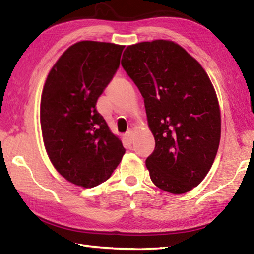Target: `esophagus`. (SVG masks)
<instances>
[{"mask_svg":"<svg viewBox=\"0 0 254 254\" xmlns=\"http://www.w3.org/2000/svg\"><path fill=\"white\" fill-rule=\"evenodd\" d=\"M133 136H134V134H133V131H127V134H126V139L128 143H132L133 141Z\"/></svg>","mask_w":254,"mask_h":254,"instance_id":"34e87169","label":"esophagus"}]
</instances>
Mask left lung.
Returning <instances> with one entry per match:
<instances>
[{
  "label": "left lung",
  "instance_id": "8db88e82",
  "mask_svg": "<svg viewBox=\"0 0 254 254\" xmlns=\"http://www.w3.org/2000/svg\"><path fill=\"white\" fill-rule=\"evenodd\" d=\"M123 69L144 100L156 147L145 160L152 183L184 194L201 183L216 157L221 113L204 68L169 40L127 46Z\"/></svg>",
  "mask_w": 254,
  "mask_h": 254
}]
</instances>
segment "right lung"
Instances as JSON below:
<instances>
[{"label": "right lung", "instance_id": "right-lung-1", "mask_svg": "<svg viewBox=\"0 0 254 254\" xmlns=\"http://www.w3.org/2000/svg\"><path fill=\"white\" fill-rule=\"evenodd\" d=\"M124 46L79 41L49 71L40 103L46 151L56 170L84 188L104 183L126 149L96 110L120 66Z\"/></svg>", "mask_w": 254, "mask_h": 254}]
</instances>
